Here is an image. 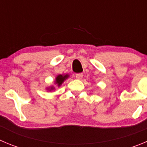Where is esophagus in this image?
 Listing matches in <instances>:
<instances>
[{"label": "esophagus", "mask_w": 147, "mask_h": 147, "mask_svg": "<svg viewBox=\"0 0 147 147\" xmlns=\"http://www.w3.org/2000/svg\"><path fill=\"white\" fill-rule=\"evenodd\" d=\"M83 75L82 73H78L75 75V78H76L77 79H78V80H81L82 78H83Z\"/></svg>", "instance_id": "1"}]
</instances>
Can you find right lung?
I'll return each instance as SVG.
<instances>
[{
  "instance_id": "obj_1",
  "label": "right lung",
  "mask_w": 147,
  "mask_h": 147,
  "mask_svg": "<svg viewBox=\"0 0 147 147\" xmlns=\"http://www.w3.org/2000/svg\"><path fill=\"white\" fill-rule=\"evenodd\" d=\"M69 75L68 74H61V75H58L56 78H55L54 80V84L57 86V87H60V86L62 85V83H64V80H66L67 78H69ZM56 87L54 86H51L49 87L46 88V90L48 91H53L55 90Z\"/></svg>"
}]
</instances>
